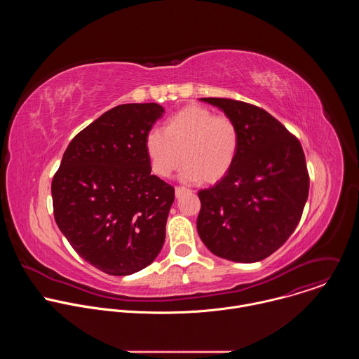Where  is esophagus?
Listing matches in <instances>:
<instances>
[{"mask_svg": "<svg viewBox=\"0 0 359 359\" xmlns=\"http://www.w3.org/2000/svg\"><path fill=\"white\" fill-rule=\"evenodd\" d=\"M186 191H189L186 187H180V186H179V187H176V189H175V194H176V197H177V198H179V197H182Z\"/></svg>", "mask_w": 359, "mask_h": 359, "instance_id": "1", "label": "esophagus"}]
</instances>
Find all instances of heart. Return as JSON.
Returning <instances> with one entry per match:
<instances>
[{
    "label": "heart",
    "instance_id": "b5f03b06",
    "mask_svg": "<svg viewBox=\"0 0 359 359\" xmlns=\"http://www.w3.org/2000/svg\"><path fill=\"white\" fill-rule=\"evenodd\" d=\"M238 149L240 130L236 122L198 105L184 107L165 122L163 130L153 129L144 139L153 173L169 177L183 162V180L209 184L229 175Z\"/></svg>",
    "mask_w": 359,
    "mask_h": 359
}]
</instances>
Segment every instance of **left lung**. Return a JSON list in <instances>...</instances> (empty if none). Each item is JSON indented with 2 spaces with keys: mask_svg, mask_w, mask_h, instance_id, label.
I'll return each mask as SVG.
<instances>
[{
  "mask_svg": "<svg viewBox=\"0 0 359 359\" xmlns=\"http://www.w3.org/2000/svg\"><path fill=\"white\" fill-rule=\"evenodd\" d=\"M233 119L240 149L229 175L198 191L197 231L217 257L264 260L292 234L310 190L299 140L264 109L241 100L201 97Z\"/></svg>",
  "mask_w": 359,
  "mask_h": 359,
  "instance_id": "8db88e82",
  "label": "left lung"
}]
</instances>
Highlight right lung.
I'll return each mask as SVG.
<instances>
[{"mask_svg": "<svg viewBox=\"0 0 359 359\" xmlns=\"http://www.w3.org/2000/svg\"><path fill=\"white\" fill-rule=\"evenodd\" d=\"M158 104L112 108L68 144L54 176L55 222L81 257L111 276L153 263L166 237L175 189L151 175L144 139Z\"/></svg>", "mask_w": 359, "mask_h": 359, "instance_id": "obj_1", "label": "right lung"}]
</instances>
